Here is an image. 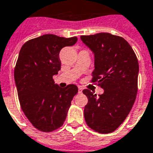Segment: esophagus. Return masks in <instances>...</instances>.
<instances>
[{"label":"esophagus","mask_w":153,"mask_h":153,"mask_svg":"<svg viewBox=\"0 0 153 153\" xmlns=\"http://www.w3.org/2000/svg\"><path fill=\"white\" fill-rule=\"evenodd\" d=\"M82 91H83V88L81 87H79V93H82Z\"/></svg>","instance_id":"obj_1"}]
</instances>
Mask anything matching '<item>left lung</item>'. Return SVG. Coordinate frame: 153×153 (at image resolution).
<instances>
[{
  "mask_svg": "<svg viewBox=\"0 0 153 153\" xmlns=\"http://www.w3.org/2000/svg\"><path fill=\"white\" fill-rule=\"evenodd\" d=\"M94 53L93 83L104 90L97 97L88 89L84 107L87 125L100 134L115 131L130 112L138 92V61L124 38L108 33L81 36Z\"/></svg>",
  "mask_w": 153,
  "mask_h": 153,
  "instance_id": "8db88e82",
  "label": "left lung"
}]
</instances>
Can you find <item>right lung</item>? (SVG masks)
Masks as SVG:
<instances>
[{"instance_id":"add662e5","label":"right lung","mask_w":153,"mask_h":153,"mask_svg":"<svg viewBox=\"0 0 153 153\" xmlns=\"http://www.w3.org/2000/svg\"><path fill=\"white\" fill-rule=\"evenodd\" d=\"M77 40L45 34L26 42L20 49L14 73L19 100L26 117L40 131L62 126L78 93L76 85L61 88L53 80L60 70V50Z\"/></svg>"}]
</instances>
